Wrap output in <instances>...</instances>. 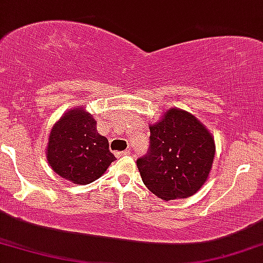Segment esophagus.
<instances>
[{"label": "esophagus", "instance_id": "obj_1", "mask_svg": "<svg viewBox=\"0 0 263 263\" xmlns=\"http://www.w3.org/2000/svg\"><path fill=\"white\" fill-rule=\"evenodd\" d=\"M129 154V151H121V152H116L115 155L116 158H120V156H125V155H128Z\"/></svg>", "mask_w": 263, "mask_h": 263}]
</instances>
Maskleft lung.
I'll return each mask as SVG.
<instances>
[{"mask_svg":"<svg viewBox=\"0 0 263 263\" xmlns=\"http://www.w3.org/2000/svg\"><path fill=\"white\" fill-rule=\"evenodd\" d=\"M149 129L147 154L137 159L145 187L162 200L197 193L214 162L215 142L210 132L192 114L175 108Z\"/></svg>","mask_w":263,"mask_h":263,"instance_id":"obj_1","label":"left lung"}]
</instances>
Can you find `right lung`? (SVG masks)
I'll return each mask as SVG.
<instances>
[{"mask_svg": "<svg viewBox=\"0 0 263 263\" xmlns=\"http://www.w3.org/2000/svg\"><path fill=\"white\" fill-rule=\"evenodd\" d=\"M52 170L72 183L88 184L101 177L115 156L109 142L97 132L87 111L74 109L53 126L47 147Z\"/></svg>", "mask_w": 263, "mask_h": 263, "instance_id": "1", "label": "right lung"}]
</instances>
